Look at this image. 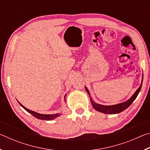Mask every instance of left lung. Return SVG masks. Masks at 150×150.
Segmentation results:
<instances>
[{"mask_svg": "<svg viewBox=\"0 0 150 150\" xmlns=\"http://www.w3.org/2000/svg\"><path fill=\"white\" fill-rule=\"evenodd\" d=\"M142 81H143V77H142V83H141L140 86H139V87L136 90V92L134 93V95L132 96V97H130V98H129V99L128 100H126V102L119 103V104H117V105H115L105 106V105H99V104L95 103L93 100L92 98L91 97L89 91H88L87 88L86 87H85V89H86V91H87V92L88 93V95H89L91 102V103H92L93 108H95L96 110L99 111V112H103L105 114H118V113L121 112H122L124 110H126L127 108L129 107V106L131 105V104L133 103V101L136 99L137 96L138 95L139 91H140V90H141L142 85Z\"/></svg>", "mask_w": 150, "mask_h": 150, "instance_id": "obj_1", "label": "left lung"}]
</instances>
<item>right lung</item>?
Instances as JSON below:
<instances>
[{
    "label": "right lung",
    "instance_id": "add662e5",
    "mask_svg": "<svg viewBox=\"0 0 150 150\" xmlns=\"http://www.w3.org/2000/svg\"><path fill=\"white\" fill-rule=\"evenodd\" d=\"M64 98H65V97H64ZM19 104H20V106H21L22 108H24L25 110H26L27 112H28L29 113L31 114L32 116H34V117H35V118H38V119H40V120H54V119H55V118H57V117H58V116H60V115H59V113L54 114V115H42V114H39V113H38V112H34V111L30 110H29V109H28L26 107H24V106L22 105V104H20V103H19Z\"/></svg>",
    "mask_w": 150,
    "mask_h": 150
}]
</instances>
